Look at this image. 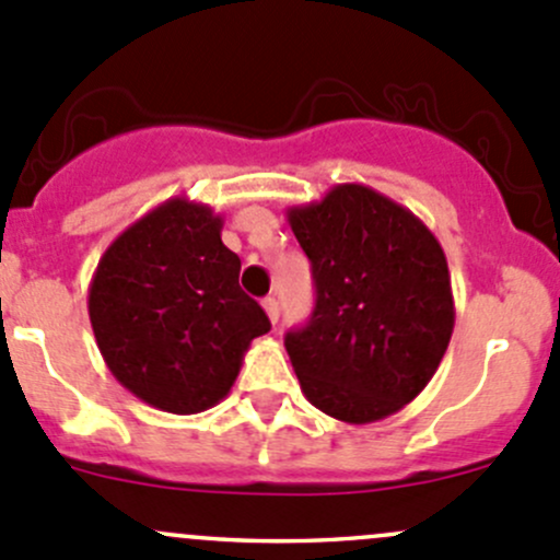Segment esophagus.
Returning <instances> with one entry per match:
<instances>
[{
	"label": "esophagus",
	"instance_id": "esophagus-1",
	"mask_svg": "<svg viewBox=\"0 0 560 560\" xmlns=\"http://www.w3.org/2000/svg\"><path fill=\"white\" fill-rule=\"evenodd\" d=\"M262 308H265V314H268V319L276 325V322H279V314H281L279 301H276L273 295H268V298H265V301H262Z\"/></svg>",
	"mask_w": 560,
	"mask_h": 560
}]
</instances>
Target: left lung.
<instances>
[{
	"instance_id": "obj_1",
	"label": "left lung",
	"mask_w": 560,
	"mask_h": 560,
	"mask_svg": "<svg viewBox=\"0 0 560 560\" xmlns=\"http://www.w3.org/2000/svg\"><path fill=\"white\" fill-rule=\"evenodd\" d=\"M312 259L316 306L284 347L308 404L349 425L404 409L450 347L455 301L436 235L363 184L287 208Z\"/></svg>"
}]
</instances>
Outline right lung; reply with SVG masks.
Listing matches in <instances>:
<instances>
[{"instance_id": "add662e5", "label": "right lung", "mask_w": 560, "mask_h": 560, "mask_svg": "<svg viewBox=\"0 0 560 560\" xmlns=\"http://www.w3.org/2000/svg\"><path fill=\"white\" fill-rule=\"evenodd\" d=\"M224 219L171 197L129 224L89 284V319L118 385L171 415L217 406L238 380L248 343L270 330L238 287L241 259Z\"/></svg>"}]
</instances>
